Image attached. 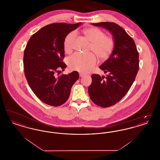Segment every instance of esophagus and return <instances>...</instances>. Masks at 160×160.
I'll return each instance as SVG.
<instances>
[{"mask_svg":"<svg viewBox=\"0 0 160 160\" xmlns=\"http://www.w3.org/2000/svg\"><path fill=\"white\" fill-rule=\"evenodd\" d=\"M79 75H80V77H83L85 76V75H84V74H83V73H80V74H79Z\"/></svg>","mask_w":160,"mask_h":160,"instance_id":"esophagus-1","label":"esophagus"}]
</instances>
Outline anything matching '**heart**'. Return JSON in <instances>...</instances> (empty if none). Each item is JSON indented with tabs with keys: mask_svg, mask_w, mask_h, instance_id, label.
Instances as JSON below:
<instances>
[{
	"mask_svg": "<svg viewBox=\"0 0 160 160\" xmlns=\"http://www.w3.org/2000/svg\"><path fill=\"white\" fill-rule=\"evenodd\" d=\"M84 34L91 42V50L101 59L108 58L113 51L114 41L113 38L106 36L105 33L97 28H90L83 31ZM76 32L72 31L66 36L63 42L64 50L69 53L73 48ZM69 68L80 72H88L97 62V57L93 53L83 54L76 52L67 59Z\"/></svg>",
	"mask_w": 160,
	"mask_h": 160,
	"instance_id": "heart-1",
	"label": "heart"
}]
</instances>
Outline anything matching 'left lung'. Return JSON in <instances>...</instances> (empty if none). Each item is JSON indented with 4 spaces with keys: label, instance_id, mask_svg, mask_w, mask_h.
Here are the masks:
<instances>
[{
    "label": "left lung",
    "instance_id": "left-lung-1",
    "mask_svg": "<svg viewBox=\"0 0 160 160\" xmlns=\"http://www.w3.org/2000/svg\"><path fill=\"white\" fill-rule=\"evenodd\" d=\"M92 24L106 28L114 39L112 53L99 67L108 75L104 77L92 74V84L88 88L89 97L95 104L108 107L121 101L134 83L139 69V54L133 39L116 23Z\"/></svg>",
    "mask_w": 160,
    "mask_h": 160
}]
</instances>
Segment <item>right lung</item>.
I'll list each match as a JSON object with an SVG mask.
<instances>
[{
  "label": "right lung",
  "mask_w": 160,
  "mask_h": 160,
  "mask_svg": "<svg viewBox=\"0 0 160 160\" xmlns=\"http://www.w3.org/2000/svg\"><path fill=\"white\" fill-rule=\"evenodd\" d=\"M81 23H52L43 27L29 39L24 51V75L31 89L46 104L58 107L68 99L72 85L78 79L77 71L61 74L67 65L63 42L66 36Z\"/></svg>",
  "instance_id": "right-lung-1"
}]
</instances>
